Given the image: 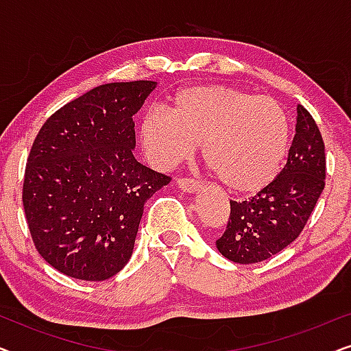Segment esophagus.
<instances>
[{
  "label": "esophagus",
  "instance_id": "obj_1",
  "mask_svg": "<svg viewBox=\"0 0 351 351\" xmlns=\"http://www.w3.org/2000/svg\"><path fill=\"white\" fill-rule=\"evenodd\" d=\"M177 185H179V189L184 191H195L198 190L199 182L193 179V177H179V179H177Z\"/></svg>",
  "mask_w": 351,
  "mask_h": 351
}]
</instances>
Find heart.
Segmentation results:
<instances>
[{
	"mask_svg": "<svg viewBox=\"0 0 351 351\" xmlns=\"http://www.w3.org/2000/svg\"><path fill=\"white\" fill-rule=\"evenodd\" d=\"M292 123L280 100L223 84L179 90L169 112L153 108L141 123V142L158 167H172L201 145L210 171L230 191L254 195L281 174Z\"/></svg>",
	"mask_w": 351,
	"mask_h": 351,
	"instance_id": "1",
	"label": "heart"
}]
</instances>
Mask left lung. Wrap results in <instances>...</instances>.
<instances>
[{"instance_id": "obj_1", "label": "left lung", "mask_w": 351, "mask_h": 351, "mask_svg": "<svg viewBox=\"0 0 351 351\" xmlns=\"http://www.w3.org/2000/svg\"><path fill=\"white\" fill-rule=\"evenodd\" d=\"M324 141L318 124L297 105L295 136L281 174L247 201L230 199L219 252L237 263H257L282 251L302 233L326 185Z\"/></svg>"}]
</instances>
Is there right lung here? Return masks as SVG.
<instances>
[{
	"instance_id": "obj_1",
	"label": "right lung",
	"mask_w": 351,
	"mask_h": 351,
	"mask_svg": "<svg viewBox=\"0 0 351 351\" xmlns=\"http://www.w3.org/2000/svg\"><path fill=\"white\" fill-rule=\"evenodd\" d=\"M155 86H97L52 113L33 141L22 186L27 225L40 256L66 276L117 275L132 256L143 204L171 182L132 155V117Z\"/></svg>"
}]
</instances>
